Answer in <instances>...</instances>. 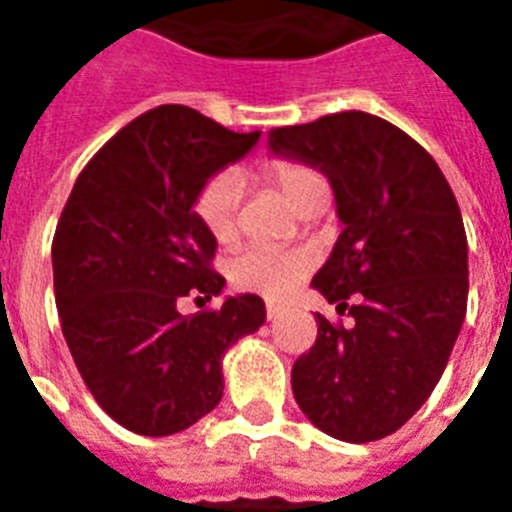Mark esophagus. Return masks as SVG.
<instances>
[{"mask_svg": "<svg viewBox=\"0 0 512 512\" xmlns=\"http://www.w3.org/2000/svg\"><path fill=\"white\" fill-rule=\"evenodd\" d=\"M281 308L279 305H268V308H265V316H268V321H279L281 319Z\"/></svg>", "mask_w": 512, "mask_h": 512, "instance_id": "1", "label": "esophagus"}]
</instances>
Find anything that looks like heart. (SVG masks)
<instances>
[{"label": "heart", "instance_id": "heart-1", "mask_svg": "<svg viewBox=\"0 0 512 512\" xmlns=\"http://www.w3.org/2000/svg\"><path fill=\"white\" fill-rule=\"evenodd\" d=\"M265 177L281 191V196L300 209L305 201L321 191H329L327 180L308 164L300 162H273L265 167ZM239 201L241 180L233 172H217L201 185L193 201V215L199 217L204 231L217 241L228 244L239 228ZM311 271V257L297 249L249 247L233 257L228 265L233 287L244 292H255L268 300H284L300 287V281Z\"/></svg>", "mask_w": 512, "mask_h": 512}]
</instances>
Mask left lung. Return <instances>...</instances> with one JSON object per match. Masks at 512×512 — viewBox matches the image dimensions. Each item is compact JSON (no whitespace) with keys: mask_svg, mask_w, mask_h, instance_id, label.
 <instances>
[{"mask_svg":"<svg viewBox=\"0 0 512 512\" xmlns=\"http://www.w3.org/2000/svg\"><path fill=\"white\" fill-rule=\"evenodd\" d=\"M268 146L329 177L342 233L313 287L356 321L345 329L316 313V345L292 366L295 401L348 444L390 436L428 401L465 321L457 199L417 140L364 111L279 127Z\"/></svg>","mask_w":512,"mask_h":512,"instance_id":"8db88e82","label":"left lung"}]
</instances>
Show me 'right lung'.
<instances>
[{
	"label": "right lung",
	"instance_id": "1",
	"mask_svg": "<svg viewBox=\"0 0 512 512\" xmlns=\"http://www.w3.org/2000/svg\"><path fill=\"white\" fill-rule=\"evenodd\" d=\"M260 132H231L188 106H159L116 132L76 177L52 239L60 327L103 412L140 436L191 428L223 398V356L263 327L257 295L212 300L217 241L193 215L196 193Z\"/></svg>",
	"mask_w": 512,
	"mask_h": 512
}]
</instances>
